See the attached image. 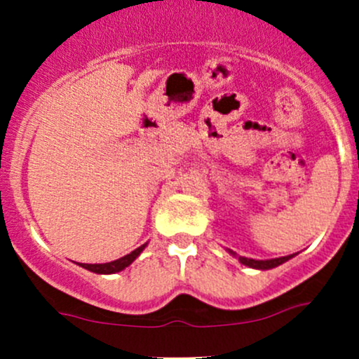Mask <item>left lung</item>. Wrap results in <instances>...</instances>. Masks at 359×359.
I'll return each mask as SVG.
<instances>
[{
  "mask_svg": "<svg viewBox=\"0 0 359 359\" xmlns=\"http://www.w3.org/2000/svg\"><path fill=\"white\" fill-rule=\"evenodd\" d=\"M230 255L236 256V252L230 251ZM292 258V255L289 256H282V258H273V259H252V258H244V256H239V262L243 263V265L249 266V269H256V270H270V269H275V266L282 265V263H285L287 259Z\"/></svg>",
  "mask_w": 359,
  "mask_h": 359,
  "instance_id": "obj_1",
  "label": "left lung"
}]
</instances>
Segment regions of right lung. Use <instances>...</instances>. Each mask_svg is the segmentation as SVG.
<instances>
[{
  "instance_id": "1",
  "label": "right lung",
  "mask_w": 359,
  "mask_h": 359,
  "mask_svg": "<svg viewBox=\"0 0 359 359\" xmlns=\"http://www.w3.org/2000/svg\"><path fill=\"white\" fill-rule=\"evenodd\" d=\"M146 248V244H142L141 248L134 249V251L129 252V255H126L123 258H118L115 259V262H110V263H101V265H82L86 270L89 271H94V273H116V271H122L123 269H127V266L130 265L132 262H134L135 258H137L139 255L142 252V249Z\"/></svg>"
}]
</instances>
